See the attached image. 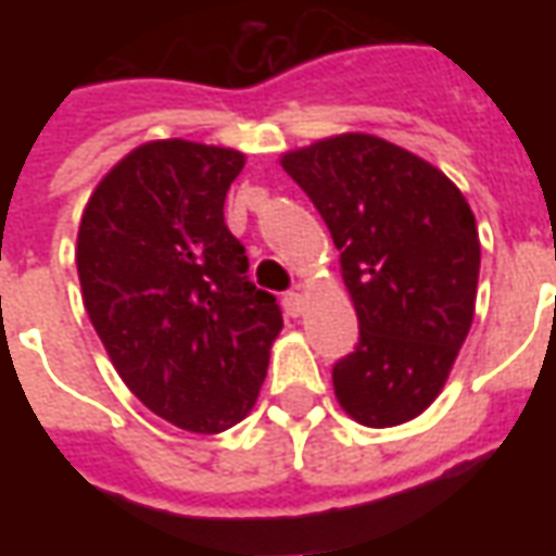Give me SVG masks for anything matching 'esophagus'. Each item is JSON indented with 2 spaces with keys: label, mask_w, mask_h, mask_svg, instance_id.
<instances>
[{
  "label": "esophagus",
  "mask_w": 556,
  "mask_h": 556,
  "mask_svg": "<svg viewBox=\"0 0 556 556\" xmlns=\"http://www.w3.org/2000/svg\"><path fill=\"white\" fill-rule=\"evenodd\" d=\"M282 306H286V313H289L291 318L303 315V294H301V291H289V294L282 298Z\"/></svg>",
  "instance_id": "1"
}]
</instances>
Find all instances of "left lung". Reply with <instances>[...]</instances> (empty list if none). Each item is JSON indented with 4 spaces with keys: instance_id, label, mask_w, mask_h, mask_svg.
I'll return each instance as SVG.
<instances>
[{
    "instance_id": "obj_1",
    "label": "left lung",
    "mask_w": 556,
    "mask_h": 556,
    "mask_svg": "<svg viewBox=\"0 0 556 556\" xmlns=\"http://www.w3.org/2000/svg\"><path fill=\"white\" fill-rule=\"evenodd\" d=\"M282 169L330 229L361 342L333 366L351 419L390 429L441 396L473 325L477 217L462 190L414 151L337 134L286 151Z\"/></svg>"
}]
</instances>
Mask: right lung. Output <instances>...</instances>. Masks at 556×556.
Wrapping results in <instances>:
<instances>
[{"label": "right lung", "instance_id": "1", "mask_svg": "<svg viewBox=\"0 0 556 556\" xmlns=\"http://www.w3.org/2000/svg\"><path fill=\"white\" fill-rule=\"evenodd\" d=\"M241 151L190 139L142 142L106 172L77 231L83 306L130 393L193 434L253 410L277 298L247 279L223 202Z\"/></svg>", "mask_w": 556, "mask_h": 556}]
</instances>
